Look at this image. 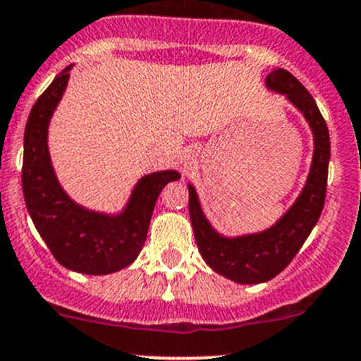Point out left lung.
<instances>
[{
    "label": "left lung",
    "mask_w": 361,
    "mask_h": 361,
    "mask_svg": "<svg viewBox=\"0 0 361 361\" xmlns=\"http://www.w3.org/2000/svg\"><path fill=\"white\" fill-rule=\"evenodd\" d=\"M265 83L274 92L283 94L309 122L314 134V155L304 190L295 204L271 228L258 234L224 238L204 216L197 192L188 185V211L195 243L206 264L218 274L241 285H257L276 278L302 248L314 225L318 224L326 195L329 178L330 134L316 101L304 85L286 69L269 73Z\"/></svg>",
    "instance_id": "1"
}]
</instances>
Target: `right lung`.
<instances>
[{"mask_svg": "<svg viewBox=\"0 0 361 361\" xmlns=\"http://www.w3.org/2000/svg\"><path fill=\"white\" fill-rule=\"evenodd\" d=\"M68 66L32 104L24 130L23 190L36 231L54 258L69 271L111 274L133 264L147 241L155 202L176 171H159L137 181L120 214L89 211L68 197L50 162L47 133L69 80Z\"/></svg>", "mask_w": 361, "mask_h": 361, "instance_id": "obj_1", "label": "right lung"}]
</instances>
